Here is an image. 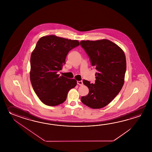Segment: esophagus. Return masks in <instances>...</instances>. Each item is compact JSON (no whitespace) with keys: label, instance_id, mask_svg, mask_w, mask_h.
Wrapping results in <instances>:
<instances>
[{"label":"esophagus","instance_id":"obj_1","mask_svg":"<svg viewBox=\"0 0 152 152\" xmlns=\"http://www.w3.org/2000/svg\"><path fill=\"white\" fill-rule=\"evenodd\" d=\"M77 84L79 85H82L83 84V83L82 81H77Z\"/></svg>","mask_w":152,"mask_h":152}]
</instances>
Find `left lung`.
I'll list each match as a JSON object with an SVG mask.
<instances>
[{
    "mask_svg": "<svg viewBox=\"0 0 152 152\" xmlns=\"http://www.w3.org/2000/svg\"><path fill=\"white\" fill-rule=\"evenodd\" d=\"M80 45L97 70L95 83L83 80L89 90L87 96L81 98L83 103L92 109H101L116 97L124 83L126 58L123 50L107 39L83 40Z\"/></svg>",
    "mask_w": 152,
    "mask_h": 152,
    "instance_id": "8db88e82",
    "label": "left lung"
}]
</instances>
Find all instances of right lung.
Wrapping results in <instances>:
<instances>
[{"label": "right lung", "mask_w": 152, "mask_h": 152, "mask_svg": "<svg viewBox=\"0 0 152 152\" xmlns=\"http://www.w3.org/2000/svg\"><path fill=\"white\" fill-rule=\"evenodd\" d=\"M80 45L54 35L43 36L38 41L30 58V77L33 89L43 103L56 106L65 102L68 91L77 85L75 79L58 75L68 52Z\"/></svg>", "instance_id": "obj_1"}]
</instances>
